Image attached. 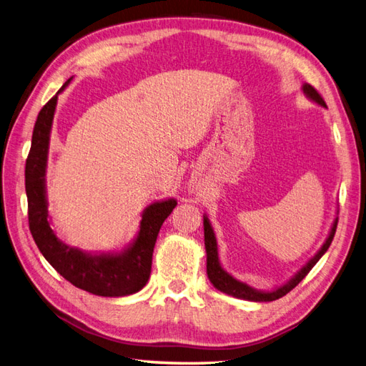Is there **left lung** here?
Returning a JSON list of instances; mask_svg holds the SVG:
<instances>
[{
    "label": "left lung",
    "mask_w": 366,
    "mask_h": 366,
    "mask_svg": "<svg viewBox=\"0 0 366 366\" xmlns=\"http://www.w3.org/2000/svg\"><path fill=\"white\" fill-rule=\"evenodd\" d=\"M302 91L305 94V97L308 98V100L314 102L315 104H319L322 107H327L325 104L323 98L319 95V92L315 91V89L308 84V83H303L302 86ZM337 215H335V219L331 224V229L330 234L327 237V240L323 242V244L320 246V249L315 252L311 259L306 262L302 268L295 272L290 280H286V283L277 286V288H274L271 291H262V290H257L254 286L237 280L232 274H229L226 271L219 259V244H217V239H215V234L214 229L211 226L209 219H207V215L203 214V228H204V248H206V272H207V279L212 283V286L215 290H219L220 292H224L228 295H232V297L237 299H242V300H248V302H272V300H277L283 295L288 294L292 288H295L305 277L306 274H308L312 268L314 264L317 263L323 254L328 251L330 244L334 239V234L335 229H337Z\"/></svg>",
    "instance_id": "obj_1"
}]
</instances>
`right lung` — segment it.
Instances as JSON below:
<instances>
[{
	"instance_id": "obj_1",
	"label": "right lung",
	"mask_w": 366,
	"mask_h": 366,
	"mask_svg": "<svg viewBox=\"0 0 366 366\" xmlns=\"http://www.w3.org/2000/svg\"><path fill=\"white\" fill-rule=\"evenodd\" d=\"M72 78H69L36 117L31 152L26 162L29 228L39 252L67 282L102 297H123L143 290L149 280L157 235L177 206V200L164 199L147 204L135 237L120 251H83L58 239L47 209L46 172L58 95L71 84Z\"/></svg>"
}]
</instances>
